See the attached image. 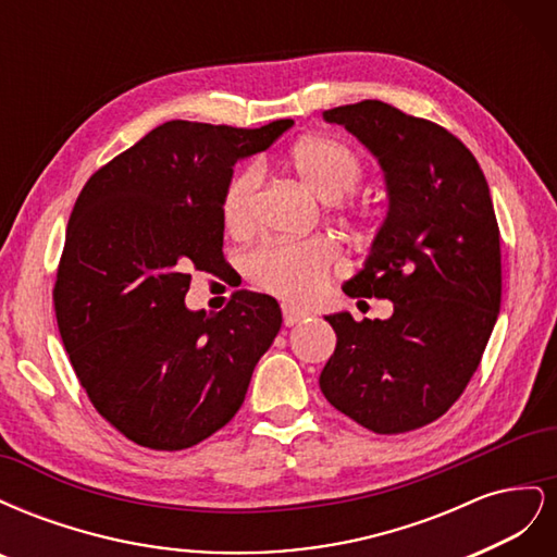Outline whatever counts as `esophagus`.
Instances as JSON below:
<instances>
[{"mask_svg": "<svg viewBox=\"0 0 557 557\" xmlns=\"http://www.w3.org/2000/svg\"><path fill=\"white\" fill-rule=\"evenodd\" d=\"M281 309H283V323L288 325V327H293V325L301 323V320L309 318V311H307V309H299V307H295V305H283Z\"/></svg>", "mask_w": 557, "mask_h": 557, "instance_id": "esophagus-1", "label": "esophagus"}]
</instances>
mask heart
<instances>
[{
  "instance_id": "obj_1",
  "label": "heart",
  "mask_w": 557,
  "mask_h": 557,
  "mask_svg": "<svg viewBox=\"0 0 557 557\" xmlns=\"http://www.w3.org/2000/svg\"><path fill=\"white\" fill-rule=\"evenodd\" d=\"M283 166L318 199L346 211L352 209L346 195L364 178L358 150L330 134H311L295 141L285 150ZM258 188V166H242L230 176L221 199V215L230 232H246L250 227ZM339 262V244L332 237H311L305 242H264L248 252L244 269L252 283L269 293L288 299H309L323 288Z\"/></svg>"
}]
</instances>
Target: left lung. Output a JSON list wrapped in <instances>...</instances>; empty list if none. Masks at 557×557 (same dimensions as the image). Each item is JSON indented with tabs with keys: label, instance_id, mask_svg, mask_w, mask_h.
I'll return each instance as SVG.
<instances>
[{
	"label": "left lung",
	"instance_id": "8db88e82",
	"mask_svg": "<svg viewBox=\"0 0 557 557\" xmlns=\"http://www.w3.org/2000/svg\"><path fill=\"white\" fill-rule=\"evenodd\" d=\"M372 150L385 174V221L348 297L393 301L387 320L334 313L320 391L376 434L442 418L479 369L502 301L499 225L471 150L425 117L379 99L323 111Z\"/></svg>",
	"mask_w": 557,
	"mask_h": 557
}]
</instances>
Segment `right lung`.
<instances>
[{
  "instance_id": "obj_1",
  "label": "right lung",
  "mask_w": 557,
  "mask_h": 557,
  "mask_svg": "<svg viewBox=\"0 0 557 557\" xmlns=\"http://www.w3.org/2000/svg\"><path fill=\"white\" fill-rule=\"evenodd\" d=\"M293 125L170 121L88 178L66 225L53 305L62 344L97 413L129 442L183 450L242 409L281 330L274 297L237 290L188 311L190 272L223 267L221 199L239 158Z\"/></svg>"
}]
</instances>
